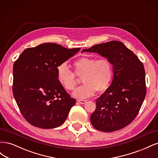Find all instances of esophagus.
<instances>
[{"label":"esophagus","mask_w":158,"mask_h":158,"mask_svg":"<svg viewBox=\"0 0 158 158\" xmlns=\"http://www.w3.org/2000/svg\"><path fill=\"white\" fill-rule=\"evenodd\" d=\"M77 102L78 103H80V104H84L85 102H87V100H85V99H78Z\"/></svg>","instance_id":"1"}]
</instances>
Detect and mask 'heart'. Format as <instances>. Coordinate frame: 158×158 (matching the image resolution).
<instances>
[{"instance_id": "obj_1", "label": "heart", "mask_w": 158, "mask_h": 158, "mask_svg": "<svg viewBox=\"0 0 158 158\" xmlns=\"http://www.w3.org/2000/svg\"><path fill=\"white\" fill-rule=\"evenodd\" d=\"M74 72L65 63L56 66V78L66 90H73L76 84V76L82 77V86L76 89L73 95L76 98H88L92 96L96 91H106L111 83L113 67L111 62L107 58L95 59L92 57H82L74 62Z\"/></svg>"}]
</instances>
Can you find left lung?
Wrapping results in <instances>:
<instances>
[{
	"label": "left lung",
	"instance_id": "8db88e82",
	"mask_svg": "<svg viewBox=\"0 0 158 158\" xmlns=\"http://www.w3.org/2000/svg\"><path fill=\"white\" fill-rule=\"evenodd\" d=\"M82 52H98L113 66L112 83L96 99V109L90 116L92 125L106 132L127 127L137 116L146 94L144 65L118 41L95 45Z\"/></svg>",
	"mask_w": 158,
	"mask_h": 158
}]
</instances>
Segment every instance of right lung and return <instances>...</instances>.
I'll return each instance as SVG.
<instances>
[{"label": "right lung", "mask_w": 158, "mask_h": 158, "mask_svg": "<svg viewBox=\"0 0 158 158\" xmlns=\"http://www.w3.org/2000/svg\"><path fill=\"white\" fill-rule=\"evenodd\" d=\"M80 50L46 43L25 49L14 62L13 95L31 125L53 128L65 121L76 99L58 82L56 68Z\"/></svg>", "instance_id": "1"}]
</instances>
